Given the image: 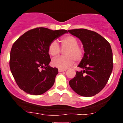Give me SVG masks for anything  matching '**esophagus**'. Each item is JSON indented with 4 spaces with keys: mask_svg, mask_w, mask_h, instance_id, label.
<instances>
[{
    "mask_svg": "<svg viewBox=\"0 0 123 123\" xmlns=\"http://www.w3.org/2000/svg\"><path fill=\"white\" fill-rule=\"evenodd\" d=\"M66 69H60V68L58 69L59 72H62L66 71Z\"/></svg>",
    "mask_w": 123,
    "mask_h": 123,
    "instance_id": "1",
    "label": "esophagus"
}]
</instances>
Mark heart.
I'll list each match as a JSON object with an SVG mask.
<instances>
[{"mask_svg":"<svg viewBox=\"0 0 123 123\" xmlns=\"http://www.w3.org/2000/svg\"><path fill=\"white\" fill-rule=\"evenodd\" d=\"M79 42L76 37L72 36H66L61 39V49H67L63 52L65 56L56 57L51 61L52 65L60 69H66L71 66L74 62L81 61L83 59V49L78 46ZM48 51L50 55L55 57L61 53V49L57 42L53 41L48 47Z\"/></svg>","mask_w":123,"mask_h":123,"instance_id":"heart-1","label":"heart"}]
</instances>
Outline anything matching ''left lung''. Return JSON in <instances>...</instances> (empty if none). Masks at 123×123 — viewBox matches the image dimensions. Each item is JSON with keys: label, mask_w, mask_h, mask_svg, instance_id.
Returning <instances> with one entry per match:
<instances>
[{"label": "left lung", "mask_w": 123, "mask_h": 123, "mask_svg": "<svg viewBox=\"0 0 123 123\" xmlns=\"http://www.w3.org/2000/svg\"><path fill=\"white\" fill-rule=\"evenodd\" d=\"M81 40L84 54L76 72L69 81L72 89L83 97H92L99 93L108 82L113 69V53L110 44L94 31L86 29L68 30Z\"/></svg>", "instance_id": "obj_1"}]
</instances>
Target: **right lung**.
Listing matches in <instances>:
<instances>
[{"label": "right lung", "mask_w": 123, "mask_h": 123, "mask_svg": "<svg viewBox=\"0 0 123 123\" xmlns=\"http://www.w3.org/2000/svg\"><path fill=\"white\" fill-rule=\"evenodd\" d=\"M67 32L65 29L36 28L25 32L14 43L10 68L21 90L39 95L51 88L58 70L49 65L51 59L48 47L54 39Z\"/></svg>", "instance_id": "obj_1"}]
</instances>
